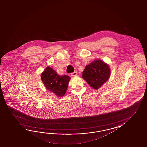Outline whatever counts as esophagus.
Segmentation results:
<instances>
[{
    "label": "esophagus",
    "instance_id": "obj_1",
    "mask_svg": "<svg viewBox=\"0 0 147 147\" xmlns=\"http://www.w3.org/2000/svg\"><path fill=\"white\" fill-rule=\"evenodd\" d=\"M78 75V73L77 71H74L73 73H72L71 74V76H76Z\"/></svg>",
    "mask_w": 147,
    "mask_h": 147
}]
</instances>
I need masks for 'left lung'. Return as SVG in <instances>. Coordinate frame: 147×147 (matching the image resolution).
<instances>
[{
	"label": "left lung",
	"mask_w": 147,
	"mask_h": 147,
	"mask_svg": "<svg viewBox=\"0 0 147 147\" xmlns=\"http://www.w3.org/2000/svg\"><path fill=\"white\" fill-rule=\"evenodd\" d=\"M110 73L108 65L100 60H97L86 66L82 71V78L92 87L98 89L108 80Z\"/></svg>",
	"instance_id": "left-lung-1"
}]
</instances>
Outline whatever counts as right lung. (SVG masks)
<instances>
[{
	"instance_id": "1",
	"label": "right lung",
	"mask_w": 147,
	"mask_h": 147,
	"mask_svg": "<svg viewBox=\"0 0 147 147\" xmlns=\"http://www.w3.org/2000/svg\"><path fill=\"white\" fill-rule=\"evenodd\" d=\"M41 80L48 90L57 96L62 97L67 90L71 78L66 75L60 76L51 67H47L41 74Z\"/></svg>"
}]
</instances>
